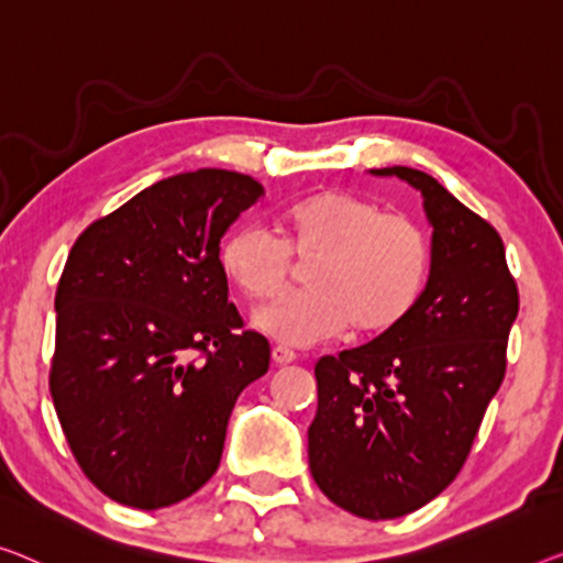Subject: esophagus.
<instances>
[{
	"label": "esophagus",
	"mask_w": 563,
	"mask_h": 563,
	"mask_svg": "<svg viewBox=\"0 0 563 563\" xmlns=\"http://www.w3.org/2000/svg\"><path fill=\"white\" fill-rule=\"evenodd\" d=\"M296 351L285 349V346H273V362L278 366H285V364H292L296 362Z\"/></svg>",
	"instance_id": "esophagus-1"
}]
</instances>
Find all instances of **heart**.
<instances>
[{
    "instance_id": "obj_1",
    "label": "heart",
    "mask_w": 563,
    "mask_h": 563,
    "mask_svg": "<svg viewBox=\"0 0 563 563\" xmlns=\"http://www.w3.org/2000/svg\"><path fill=\"white\" fill-rule=\"evenodd\" d=\"M306 290L288 292L255 313V329L285 343L313 346L354 323L358 333L397 325L424 288L430 250L422 230L399 212L349 191H321L283 217L280 238L260 222L224 234L220 265L253 303L278 292L290 257L307 260Z\"/></svg>"
}]
</instances>
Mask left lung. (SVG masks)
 Instances as JSON below:
<instances>
[{
	"instance_id": "1",
	"label": "left lung",
	"mask_w": 563,
	"mask_h": 563,
	"mask_svg": "<svg viewBox=\"0 0 563 563\" xmlns=\"http://www.w3.org/2000/svg\"><path fill=\"white\" fill-rule=\"evenodd\" d=\"M422 191L430 278L412 310L316 364L308 465L335 506L368 521L422 508L455 481L506 376L518 288L500 234L430 174L372 169Z\"/></svg>"
}]
</instances>
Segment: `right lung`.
I'll list each match as a JSON object with an SVG mask.
<instances>
[{
    "label": "right lung",
    "mask_w": 563,
    "mask_h": 563,
    "mask_svg": "<svg viewBox=\"0 0 563 563\" xmlns=\"http://www.w3.org/2000/svg\"><path fill=\"white\" fill-rule=\"evenodd\" d=\"M263 195L238 172L176 174L67 255L49 391L82 473L115 503L156 510L197 493L220 467L240 391L271 366L220 265L224 232Z\"/></svg>",
    "instance_id": "add662e5"
}]
</instances>
